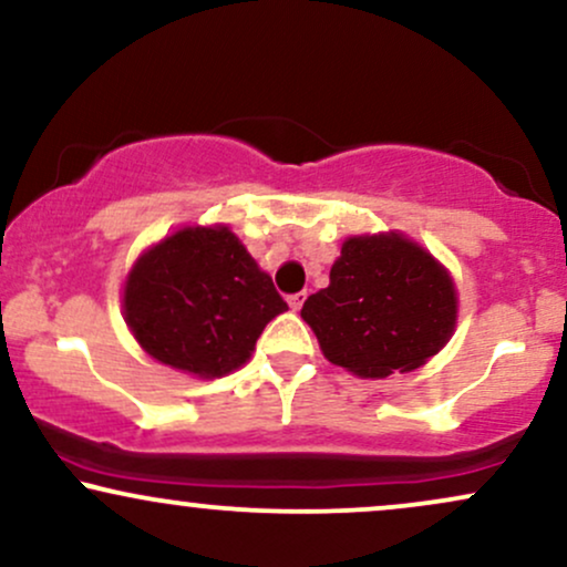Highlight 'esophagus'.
<instances>
[{
    "label": "esophagus",
    "instance_id": "34e87169",
    "mask_svg": "<svg viewBox=\"0 0 567 567\" xmlns=\"http://www.w3.org/2000/svg\"><path fill=\"white\" fill-rule=\"evenodd\" d=\"M303 301H306V292H296V296H288V303H290L292 311L301 309Z\"/></svg>",
    "mask_w": 567,
    "mask_h": 567
}]
</instances>
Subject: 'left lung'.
<instances>
[{
	"label": "left lung",
	"mask_w": 567,
	"mask_h": 567,
	"mask_svg": "<svg viewBox=\"0 0 567 567\" xmlns=\"http://www.w3.org/2000/svg\"><path fill=\"white\" fill-rule=\"evenodd\" d=\"M301 317L333 365L386 379L445 347L455 324L453 279L400 234L351 237L330 285L306 298Z\"/></svg>",
	"instance_id": "1"
}]
</instances>
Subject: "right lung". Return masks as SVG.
<instances>
[{"instance_id": "1", "label": "right lung", "mask_w": 567, "mask_h": 567, "mask_svg": "<svg viewBox=\"0 0 567 567\" xmlns=\"http://www.w3.org/2000/svg\"><path fill=\"white\" fill-rule=\"evenodd\" d=\"M285 309L271 277L226 226L173 234L138 258L125 285V320L141 347L199 379L247 362Z\"/></svg>"}]
</instances>
